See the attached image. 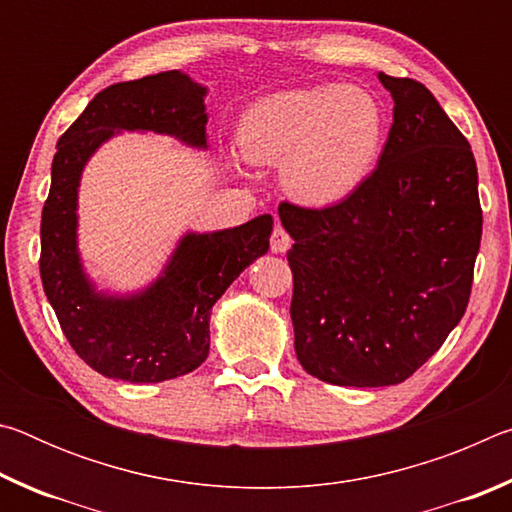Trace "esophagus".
Returning a JSON list of instances; mask_svg holds the SVG:
<instances>
[{
    "label": "esophagus",
    "mask_w": 512,
    "mask_h": 512,
    "mask_svg": "<svg viewBox=\"0 0 512 512\" xmlns=\"http://www.w3.org/2000/svg\"><path fill=\"white\" fill-rule=\"evenodd\" d=\"M293 239L287 230L282 228V225H275L273 235H271V250L273 253H287V250L291 248Z\"/></svg>",
    "instance_id": "1"
}]
</instances>
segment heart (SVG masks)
<instances>
[{
    "label": "heart",
    "mask_w": 512,
    "mask_h": 512,
    "mask_svg": "<svg viewBox=\"0 0 512 512\" xmlns=\"http://www.w3.org/2000/svg\"><path fill=\"white\" fill-rule=\"evenodd\" d=\"M386 117L359 88H300L257 99L237 126L241 155L253 164H282L287 192L327 207L348 198L379 160Z\"/></svg>",
    "instance_id": "heart-1"
}]
</instances>
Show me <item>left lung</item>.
Wrapping results in <instances>:
<instances>
[{"label": "left lung", "instance_id": "left-lung-1", "mask_svg": "<svg viewBox=\"0 0 512 512\" xmlns=\"http://www.w3.org/2000/svg\"><path fill=\"white\" fill-rule=\"evenodd\" d=\"M379 81L395 108L377 169L323 210L277 207L298 361L336 386L409 379L463 318L481 244L470 142L422 83Z\"/></svg>", "mask_w": 512, "mask_h": 512}]
</instances>
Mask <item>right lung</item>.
Here are the masks:
<instances>
[{"label":"right lung","mask_w":512,"mask_h":512,"mask_svg":"<svg viewBox=\"0 0 512 512\" xmlns=\"http://www.w3.org/2000/svg\"><path fill=\"white\" fill-rule=\"evenodd\" d=\"M205 88L171 69L101 90L60 135L40 223V277L74 352L92 370L158 384L196 370L210 352L214 302L268 250L273 216L230 230L189 232L167 268L133 296L99 293L76 248V198L85 162L119 131H153L205 149Z\"/></svg>","instance_id":"1"}]
</instances>
